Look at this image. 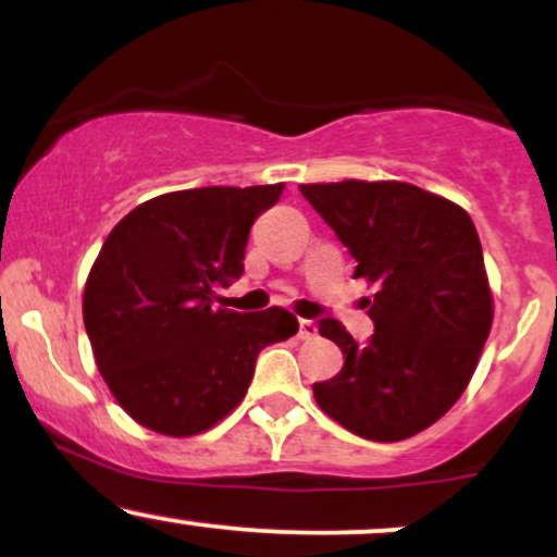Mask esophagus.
<instances>
[{
    "instance_id": "obj_1",
    "label": "esophagus",
    "mask_w": 557,
    "mask_h": 557,
    "mask_svg": "<svg viewBox=\"0 0 557 557\" xmlns=\"http://www.w3.org/2000/svg\"><path fill=\"white\" fill-rule=\"evenodd\" d=\"M298 335H300V341H314V337L319 335L317 322H311V319H300V322H298Z\"/></svg>"
}]
</instances>
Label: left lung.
Listing matches in <instances>:
<instances>
[{
  "label": "left lung",
  "instance_id": "left-lung-1",
  "mask_svg": "<svg viewBox=\"0 0 557 557\" xmlns=\"http://www.w3.org/2000/svg\"><path fill=\"white\" fill-rule=\"evenodd\" d=\"M300 194L359 261L374 335L359 345L335 319L319 335L345 363L314 398L345 430L398 443L434 424L474 374L492 327L482 243L458 203L411 183H311Z\"/></svg>",
  "mask_w": 557,
  "mask_h": 557
}]
</instances>
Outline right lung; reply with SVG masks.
Wrapping results in <instances>:
<instances>
[{
    "label": "right lung",
    "instance_id": "1",
    "mask_svg": "<svg viewBox=\"0 0 557 557\" xmlns=\"http://www.w3.org/2000/svg\"><path fill=\"white\" fill-rule=\"evenodd\" d=\"M283 183L175 190L114 225L83 293V324L112 395L146 430L190 437L243 400L267 345L298 332L290 311L214 306L243 274L251 225Z\"/></svg>",
    "mask_w": 557,
    "mask_h": 557
}]
</instances>
